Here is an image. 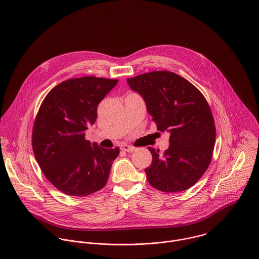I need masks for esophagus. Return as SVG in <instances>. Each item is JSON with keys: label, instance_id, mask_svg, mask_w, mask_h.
Instances as JSON below:
<instances>
[{"label": "esophagus", "instance_id": "34e87169", "mask_svg": "<svg viewBox=\"0 0 259 259\" xmlns=\"http://www.w3.org/2000/svg\"><path fill=\"white\" fill-rule=\"evenodd\" d=\"M121 150L124 151V152H127V153H132V152L135 151V147L131 146V145H128V144H122Z\"/></svg>", "mask_w": 259, "mask_h": 259}]
</instances>
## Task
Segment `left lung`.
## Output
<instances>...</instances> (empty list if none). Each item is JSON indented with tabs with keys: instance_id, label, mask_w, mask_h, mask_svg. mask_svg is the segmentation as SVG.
Wrapping results in <instances>:
<instances>
[{
	"instance_id": "obj_1",
	"label": "left lung",
	"mask_w": 259,
	"mask_h": 259,
	"mask_svg": "<svg viewBox=\"0 0 259 259\" xmlns=\"http://www.w3.org/2000/svg\"><path fill=\"white\" fill-rule=\"evenodd\" d=\"M144 100L157 129L170 133L164 154L149 146L153 156L146 178L155 189L177 193L190 189L207 170L215 143V125L203 94L188 80L167 70L127 79Z\"/></svg>"
}]
</instances>
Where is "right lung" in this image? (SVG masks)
Masks as SVG:
<instances>
[{
    "instance_id": "add662e5",
    "label": "right lung",
    "mask_w": 259,
    "mask_h": 259,
    "mask_svg": "<svg viewBox=\"0 0 259 259\" xmlns=\"http://www.w3.org/2000/svg\"><path fill=\"white\" fill-rule=\"evenodd\" d=\"M118 83L96 77L69 79L45 97L32 130V150L46 178L75 197L101 190L119 147L103 149L85 139L97 118V106Z\"/></svg>"
}]
</instances>
